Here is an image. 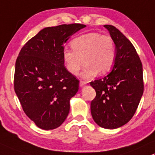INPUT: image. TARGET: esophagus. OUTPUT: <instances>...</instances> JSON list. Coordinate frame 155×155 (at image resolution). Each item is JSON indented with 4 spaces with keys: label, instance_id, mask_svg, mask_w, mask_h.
<instances>
[{
    "label": "esophagus",
    "instance_id": "esophagus-1",
    "mask_svg": "<svg viewBox=\"0 0 155 155\" xmlns=\"http://www.w3.org/2000/svg\"><path fill=\"white\" fill-rule=\"evenodd\" d=\"M87 82H86V81H80V83H79L80 87H83L84 85H86V84H87Z\"/></svg>",
    "mask_w": 155,
    "mask_h": 155
}]
</instances>
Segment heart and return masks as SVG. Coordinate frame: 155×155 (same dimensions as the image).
<instances>
[{"label":"heart","instance_id":"obj_1","mask_svg":"<svg viewBox=\"0 0 155 155\" xmlns=\"http://www.w3.org/2000/svg\"><path fill=\"white\" fill-rule=\"evenodd\" d=\"M71 48H64L62 56L66 68L74 76L79 74L84 63L85 79L107 74L111 69L116 58V48L110 36L99 33H89L72 41Z\"/></svg>","mask_w":155,"mask_h":155}]
</instances>
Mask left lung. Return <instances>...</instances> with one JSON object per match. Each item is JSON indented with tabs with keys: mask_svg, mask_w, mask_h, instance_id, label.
<instances>
[{
	"mask_svg": "<svg viewBox=\"0 0 155 155\" xmlns=\"http://www.w3.org/2000/svg\"><path fill=\"white\" fill-rule=\"evenodd\" d=\"M116 48L112 70L102 79L90 82L96 91L91 102L93 119L105 129L127 124L137 109L144 91L142 64L129 39L111 25H104Z\"/></svg>",
	"mask_w": 155,
	"mask_h": 155,
	"instance_id": "obj_1",
	"label": "left lung"
}]
</instances>
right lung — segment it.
I'll list each match as a JSON object with an SVG mask.
<instances>
[{"label":"right lung","mask_w":155,"mask_h":155,"mask_svg":"<svg viewBox=\"0 0 155 155\" xmlns=\"http://www.w3.org/2000/svg\"><path fill=\"white\" fill-rule=\"evenodd\" d=\"M79 23L42 29L21 48L14 74V89L25 114L39 128L54 130L69 113L70 99L79 80L64 66V44L85 28Z\"/></svg>","instance_id":"right-lung-1"}]
</instances>
